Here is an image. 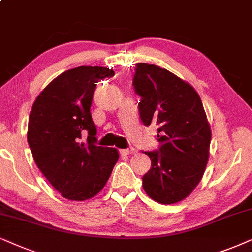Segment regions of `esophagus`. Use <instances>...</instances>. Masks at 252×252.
Returning <instances> with one entry per match:
<instances>
[{"label": "esophagus", "instance_id": "1", "mask_svg": "<svg viewBox=\"0 0 252 252\" xmlns=\"http://www.w3.org/2000/svg\"><path fill=\"white\" fill-rule=\"evenodd\" d=\"M121 153L124 154V156H128V154H135L137 153V150L133 149V147H131V149H124V150H121L120 151Z\"/></svg>", "mask_w": 252, "mask_h": 252}]
</instances>
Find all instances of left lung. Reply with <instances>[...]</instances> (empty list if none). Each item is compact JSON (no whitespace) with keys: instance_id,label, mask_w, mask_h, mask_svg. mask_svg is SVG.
<instances>
[{"instance_id":"left-lung-1","label":"left lung","mask_w":252,"mask_h":252,"mask_svg":"<svg viewBox=\"0 0 252 252\" xmlns=\"http://www.w3.org/2000/svg\"><path fill=\"white\" fill-rule=\"evenodd\" d=\"M132 84L142 98L140 120L159 126V150L145 152L151 168L143 188L158 203H179L200 182L209 161L211 128L202 100L189 83L154 64L137 63Z\"/></svg>"}]
</instances>
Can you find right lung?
Masks as SVG:
<instances>
[{
	"instance_id": "obj_1",
	"label": "right lung",
	"mask_w": 252,
	"mask_h": 252,
	"mask_svg": "<svg viewBox=\"0 0 252 252\" xmlns=\"http://www.w3.org/2000/svg\"><path fill=\"white\" fill-rule=\"evenodd\" d=\"M114 75L113 69L103 66L66 70L43 89L32 106L28 142L33 159L66 199L94 197L119 160L116 149L95 145L96 128L90 112L95 83Z\"/></svg>"
}]
</instances>
